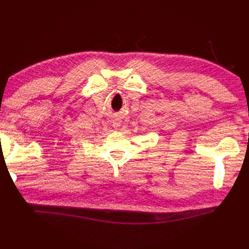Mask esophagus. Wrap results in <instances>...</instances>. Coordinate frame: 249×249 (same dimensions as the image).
<instances>
[{"label":"esophagus","instance_id":"1","mask_svg":"<svg viewBox=\"0 0 249 249\" xmlns=\"http://www.w3.org/2000/svg\"><path fill=\"white\" fill-rule=\"evenodd\" d=\"M114 124H115V125H120V124H121V120L118 119V118L115 119V120H114Z\"/></svg>","mask_w":249,"mask_h":249}]
</instances>
